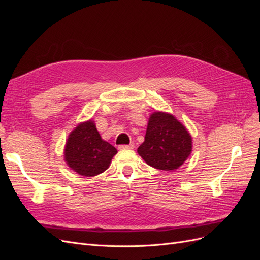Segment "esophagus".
<instances>
[{
    "mask_svg": "<svg viewBox=\"0 0 260 260\" xmlns=\"http://www.w3.org/2000/svg\"><path fill=\"white\" fill-rule=\"evenodd\" d=\"M133 147H135V144H133V143H130L128 145H125V144L119 145V149H132Z\"/></svg>",
    "mask_w": 260,
    "mask_h": 260,
    "instance_id": "1",
    "label": "esophagus"
}]
</instances>
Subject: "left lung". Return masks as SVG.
<instances>
[{
  "mask_svg": "<svg viewBox=\"0 0 260 260\" xmlns=\"http://www.w3.org/2000/svg\"><path fill=\"white\" fill-rule=\"evenodd\" d=\"M192 151V139L184 125L166 113L149 117L145 141L138 148L147 165L160 170H175Z\"/></svg>",
  "mask_w": 260,
  "mask_h": 260,
  "instance_id": "8db88e82",
  "label": "left lung"
}]
</instances>
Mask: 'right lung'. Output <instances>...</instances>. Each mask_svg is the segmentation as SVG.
<instances>
[{
	"label": "right lung",
	"instance_id": "add662e5",
	"mask_svg": "<svg viewBox=\"0 0 260 260\" xmlns=\"http://www.w3.org/2000/svg\"><path fill=\"white\" fill-rule=\"evenodd\" d=\"M117 149L102 140L93 121H86L70 133L65 147L68 166L83 177H94L105 171Z\"/></svg>",
	"mask_w": 260,
	"mask_h": 260
}]
</instances>
